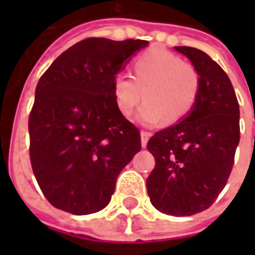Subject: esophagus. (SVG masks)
<instances>
[{
  "mask_svg": "<svg viewBox=\"0 0 255 255\" xmlns=\"http://www.w3.org/2000/svg\"><path fill=\"white\" fill-rule=\"evenodd\" d=\"M151 136V133L149 131H140V140H142V147H146L147 144V140Z\"/></svg>",
  "mask_w": 255,
  "mask_h": 255,
  "instance_id": "obj_1",
  "label": "esophagus"
}]
</instances>
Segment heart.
<instances>
[{
  "instance_id": "b5f03b06",
  "label": "heart",
  "mask_w": 255,
  "mask_h": 255,
  "mask_svg": "<svg viewBox=\"0 0 255 255\" xmlns=\"http://www.w3.org/2000/svg\"><path fill=\"white\" fill-rule=\"evenodd\" d=\"M135 76L117 73L113 95L123 116H131L140 101L146 100L136 115L143 126L153 127L166 120L173 124L190 115L201 89L199 73L176 54L153 49L133 64Z\"/></svg>"
}]
</instances>
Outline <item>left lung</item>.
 Here are the masks:
<instances>
[{"label":"left lung","mask_w":255,"mask_h":255,"mask_svg":"<svg viewBox=\"0 0 255 255\" xmlns=\"http://www.w3.org/2000/svg\"><path fill=\"white\" fill-rule=\"evenodd\" d=\"M175 50L190 58L201 89L187 117L149 139L155 166L146 184L157 210L192 216L213 205L230 177L241 138L239 104L228 75L206 53L188 46Z\"/></svg>","instance_id":"1"}]
</instances>
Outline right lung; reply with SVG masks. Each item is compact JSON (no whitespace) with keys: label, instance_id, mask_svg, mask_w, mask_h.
I'll return each mask as SVG.
<instances>
[{"label":"right lung","instance_id":"obj_1","mask_svg":"<svg viewBox=\"0 0 255 255\" xmlns=\"http://www.w3.org/2000/svg\"><path fill=\"white\" fill-rule=\"evenodd\" d=\"M142 39L87 38L60 54L36 84L28 119L30 160L54 208L90 214L111 202L140 132L117 109L113 79Z\"/></svg>","mask_w":255,"mask_h":255}]
</instances>
